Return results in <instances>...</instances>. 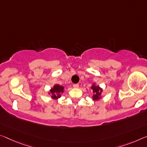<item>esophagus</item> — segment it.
<instances>
[{
  "instance_id": "34e87169",
  "label": "esophagus",
  "mask_w": 147,
  "mask_h": 147,
  "mask_svg": "<svg viewBox=\"0 0 147 147\" xmlns=\"http://www.w3.org/2000/svg\"><path fill=\"white\" fill-rule=\"evenodd\" d=\"M79 87V84H73V88H78Z\"/></svg>"
}]
</instances>
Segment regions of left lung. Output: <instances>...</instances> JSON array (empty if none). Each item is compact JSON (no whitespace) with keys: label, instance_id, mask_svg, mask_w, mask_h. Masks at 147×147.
<instances>
[{"label":"left lung","instance_id":"1","mask_svg":"<svg viewBox=\"0 0 147 147\" xmlns=\"http://www.w3.org/2000/svg\"><path fill=\"white\" fill-rule=\"evenodd\" d=\"M92 89L93 90V92L94 93V95H93V99L94 100L99 99L100 95H101V92H102V90L99 87V86H95L94 85H93L92 86Z\"/></svg>","mask_w":147,"mask_h":147}]
</instances>
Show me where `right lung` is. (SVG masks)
I'll return each instance as SVG.
<instances>
[{
	"label": "right lung",
	"instance_id": "obj_1",
	"mask_svg": "<svg viewBox=\"0 0 147 147\" xmlns=\"http://www.w3.org/2000/svg\"><path fill=\"white\" fill-rule=\"evenodd\" d=\"M63 86H61L59 85H55L53 88H52V90H50V93L52 94V97L53 99H57L59 98L60 97V95L59 94L60 93H62L63 92ZM56 93H58V95L57 96L56 95Z\"/></svg>",
	"mask_w": 147,
	"mask_h": 147
}]
</instances>
